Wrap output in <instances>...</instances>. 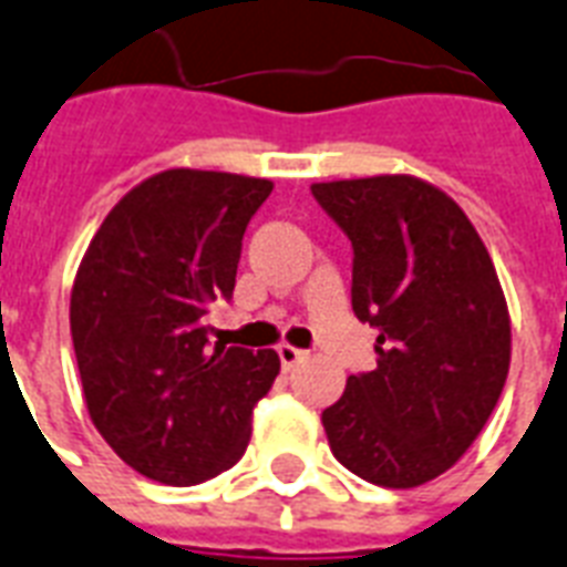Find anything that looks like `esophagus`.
<instances>
[{"label": "esophagus", "mask_w": 567, "mask_h": 567, "mask_svg": "<svg viewBox=\"0 0 567 567\" xmlns=\"http://www.w3.org/2000/svg\"><path fill=\"white\" fill-rule=\"evenodd\" d=\"M278 358H280V367H284V370H296L298 363L305 361L307 358V352L305 349H296V346H289V343H280L278 346Z\"/></svg>", "instance_id": "1"}]
</instances>
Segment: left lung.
<instances>
[{
  "label": "left lung",
  "instance_id": "obj_1",
  "mask_svg": "<svg viewBox=\"0 0 567 567\" xmlns=\"http://www.w3.org/2000/svg\"><path fill=\"white\" fill-rule=\"evenodd\" d=\"M352 239V307L379 367L322 411L337 462L381 488L437 480L471 450L512 361V319L471 218L411 174L313 183Z\"/></svg>",
  "mask_w": 567,
  "mask_h": 567
}]
</instances>
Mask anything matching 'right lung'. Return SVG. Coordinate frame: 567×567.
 Wrapping results in <instances>:
<instances>
[{
	"mask_svg": "<svg viewBox=\"0 0 567 567\" xmlns=\"http://www.w3.org/2000/svg\"><path fill=\"white\" fill-rule=\"evenodd\" d=\"M271 188L227 171H159L112 206L79 262L70 333L87 414L147 480H213L251 441L278 352L209 349L204 316L234 296L245 227Z\"/></svg>",
	"mask_w": 567,
	"mask_h": 567,
	"instance_id": "obj_1",
	"label": "right lung"
}]
</instances>
